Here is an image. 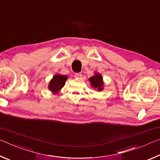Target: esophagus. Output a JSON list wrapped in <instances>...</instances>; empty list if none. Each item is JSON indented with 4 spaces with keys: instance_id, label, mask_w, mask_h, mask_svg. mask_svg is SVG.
<instances>
[{
    "instance_id": "34e87169",
    "label": "esophagus",
    "mask_w": 160,
    "mask_h": 160,
    "mask_svg": "<svg viewBox=\"0 0 160 160\" xmlns=\"http://www.w3.org/2000/svg\"><path fill=\"white\" fill-rule=\"evenodd\" d=\"M75 78H78V79H80V78H82V74H81L80 72H77V73L75 74Z\"/></svg>"
}]
</instances>
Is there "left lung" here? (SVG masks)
Returning a JSON list of instances; mask_svg holds the SVG:
<instances>
[{
	"instance_id": "8db88e82",
	"label": "left lung",
	"mask_w": 160,
	"mask_h": 160,
	"mask_svg": "<svg viewBox=\"0 0 160 160\" xmlns=\"http://www.w3.org/2000/svg\"><path fill=\"white\" fill-rule=\"evenodd\" d=\"M88 80L91 83L92 88H94L98 92H101L104 90V80H103L102 75L99 72H94V75L89 78Z\"/></svg>"
}]
</instances>
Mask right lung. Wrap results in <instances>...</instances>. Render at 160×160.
<instances>
[{
    "instance_id": "right-lung-1",
    "label": "right lung",
    "mask_w": 160,
    "mask_h": 160,
    "mask_svg": "<svg viewBox=\"0 0 160 160\" xmlns=\"http://www.w3.org/2000/svg\"><path fill=\"white\" fill-rule=\"evenodd\" d=\"M67 75H63L61 74L54 75L52 79L50 80L48 83V88L53 94L58 93L62 88H63L66 83V81L68 80Z\"/></svg>"
}]
</instances>
